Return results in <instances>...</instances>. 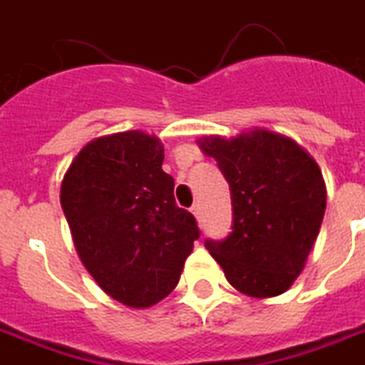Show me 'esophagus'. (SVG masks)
I'll return each mask as SVG.
<instances>
[{
  "label": "esophagus",
  "instance_id": "34e87169",
  "mask_svg": "<svg viewBox=\"0 0 365 365\" xmlns=\"http://www.w3.org/2000/svg\"><path fill=\"white\" fill-rule=\"evenodd\" d=\"M192 213H194V217H196V219H200V215H202V209H200V205H197V203H194V205H192Z\"/></svg>",
  "mask_w": 365,
  "mask_h": 365
}]
</instances>
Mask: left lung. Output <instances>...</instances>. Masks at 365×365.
Returning <instances> with one entry per match:
<instances>
[{"label":"left lung","mask_w":365,"mask_h":365,"mask_svg":"<svg viewBox=\"0 0 365 365\" xmlns=\"http://www.w3.org/2000/svg\"><path fill=\"white\" fill-rule=\"evenodd\" d=\"M230 186L232 232L205 247L232 287L255 299L291 287L320 232L326 185L318 163L293 138L253 129L200 140Z\"/></svg>","instance_id":"8db88e82"}]
</instances>
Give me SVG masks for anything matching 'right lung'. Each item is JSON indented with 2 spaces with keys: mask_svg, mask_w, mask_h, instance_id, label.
I'll return each mask as SVG.
<instances>
[{
  "mask_svg": "<svg viewBox=\"0 0 365 365\" xmlns=\"http://www.w3.org/2000/svg\"><path fill=\"white\" fill-rule=\"evenodd\" d=\"M162 163L160 138L114 133L83 146L62 179L61 205L81 262L104 293L131 309L168 297L200 238Z\"/></svg>",
  "mask_w": 365,
  "mask_h": 365,
  "instance_id": "add662e5",
  "label": "right lung"
}]
</instances>
